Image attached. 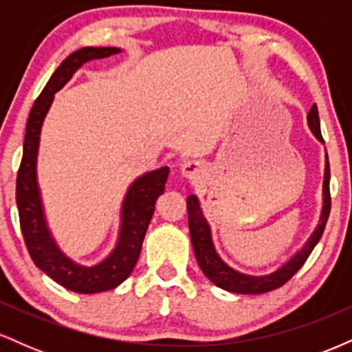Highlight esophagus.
Segmentation results:
<instances>
[{
  "instance_id": "34e87169",
  "label": "esophagus",
  "mask_w": 352,
  "mask_h": 352,
  "mask_svg": "<svg viewBox=\"0 0 352 352\" xmlns=\"http://www.w3.org/2000/svg\"><path fill=\"white\" fill-rule=\"evenodd\" d=\"M182 177H185V179L190 180V182H199L201 177H204V165L200 162H195V160H188V162H185L182 165Z\"/></svg>"
}]
</instances>
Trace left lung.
<instances>
[{"mask_svg":"<svg viewBox=\"0 0 352 352\" xmlns=\"http://www.w3.org/2000/svg\"><path fill=\"white\" fill-rule=\"evenodd\" d=\"M308 124L309 129L313 131V134L318 137L321 142H324L321 135V127H319V116H318V107L314 104L311 107L308 114ZM329 162L326 164V173H324V208H322L321 215V223L316 228V232L313 233L309 238V241L302 246L301 252H298L292 260L288 261L285 266H281L278 272H274L268 276H246V274H240L233 272L232 268H228L223 261L218 258L213 248L212 236H210V228L208 223L205 221L204 215H201V210L199 207V200L193 195H190L187 199V210H188V228H190V238H192L193 252H195L197 261H199L201 272L205 273V276L210 281L215 283L218 288L227 289V292L238 293V294H261L273 292V289L280 288L285 285L286 281L292 280L293 274L305 265V261L308 260L311 252L314 250V246L319 241V238L322 236L324 232L326 221L329 218L331 212V193H329Z\"/></svg>","mask_w":352,"mask_h":352,"instance_id":"1","label":"left lung"}]
</instances>
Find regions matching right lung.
Returning a JSON list of instances; mask_svg holds the SVG:
<instances>
[{"instance_id": "add662e5", "label": "right lung", "mask_w": 352, "mask_h": 352, "mask_svg": "<svg viewBox=\"0 0 352 352\" xmlns=\"http://www.w3.org/2000/svg\"><path fill=\"white\" fill-rule=\"evenodd\" d=\"M119 51L117 47H80L59 64L31 107L26 135H24L23 159L16 179L19 225L31 260L47 276L74 293L91 294L109 292L127 280L139 260L145 232L155 210V201L164 193L168 177V167H162L159 170L145 173L131 185L122 205V227H120L119 241L114 252L102 263L91 268L72 263L52 241L44 221L38 182H36V155H38L44 116L56 92L72 78V74L84 63L107 58Z\"/></svg>"}]
</instances>
